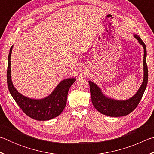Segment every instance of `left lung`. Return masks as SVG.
<instances>
[{
	"label": "left lung",
	"instance_id": "8db88e82",
	"mask_svg": "<svg viewBox=\"0 0 154 154\" xmlns=\"http://www.w3.org/2000/svg\"><path fill=\"white\" fill-rule=\"evenodd\" d=\"M134 38L144 49L143 57V80L137 92L129 99L118 100L109 98L103 93L102 90L96 83L89 81L92 102L96 110L100 113L110 117H121L131 113L139 105L145 92L148 82V69L147 66V49L145 44L139 36L134 35Z\"/></svg>",
	"mask_w": 154,
	"mask_h": 154
}]
</instances>
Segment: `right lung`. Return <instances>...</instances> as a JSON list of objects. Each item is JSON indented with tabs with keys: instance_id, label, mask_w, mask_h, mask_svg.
I'll use <instances>...</instances> for the list:
<instances>
[{
	"instance_id": "obj_1",
	"label": "right lung",
	"mask_w": 154,
	"mask_h": 154,
	"mask_svg": "<svg viewBox=\"0 0 154 154\" xmlns=\"http://www.w3.org/2000/svg\"><path fill=\"white\" fill-rule=\"evenodd\" d=\"M13 46L8 56L7 79L9 92L21 109L30 118L36 120L45 121L58 116L65 108L69 88L76 81L75 78H68L59 83L50 94L42 99L26 97L17 92L11 80V56Z\"/></svg>"
}]
</instances>
